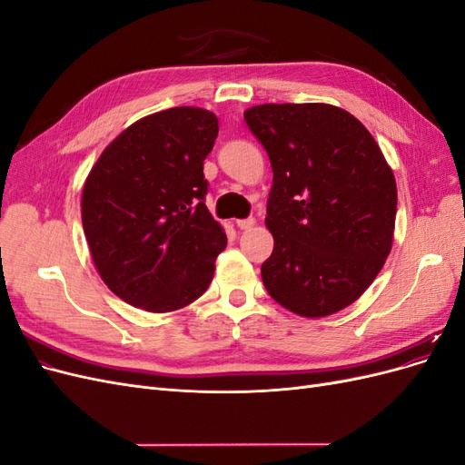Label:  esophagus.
I'll list each match as a JSON object with an SVG mask.
<instances>
[{
  "mask_svg": "<svg viewBox=\"0 0 465 465\" xmlns=\"http://www.w3.org/2000/svg\"><path fill=\"white\" fill-rule=\"evenodd\" d=\"M254 224H256V219H238L236 221V227L238 229H241V231H248V229H252V227H254Z\"/></svg>",
  "mask_w": 465,
  "mask_h": 465,
  "instance_id": "obj_1",
  "label": "esophagus"
}]
</instances>
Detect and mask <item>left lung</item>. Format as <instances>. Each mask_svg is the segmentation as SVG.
Here are the masks:
<instances>
[{"label":"left lung","instance_id":"obj_1","mask_svg":"<svg viewBox=\"0 0 465 465\" xmlns=\"http://www.w3.org/2000/svg\"><path fill=\"white\" fill-rule=\"evenodd\" d=\"M244 120L273 171L265 227L273 252L262 265L270 297L302 318L353 304L384 267L398 188L371 132L347 110L258 104Z\"/></svg>","mask_w":465,"mask_h":465}]
</instances>
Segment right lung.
<instances>
[{
  "mask_svg": "<svg viewBox=\"0 0 465 465\" xmlns=\"http://www.w3.org/2000/svg\"><path fill=\"white\" fill-rule=\"evenodd\" d=\"M219 120L205 108L154 112L125 128L93 164L81 219L106 287L147 312L198 301L227 248L205 205L203 161Z\"/></svg>",
  "mask_w": 465,
  "mask_h": 465,
  "instance_id": "right-lung-1",
  "label": "right lung"
}]
</instances>
